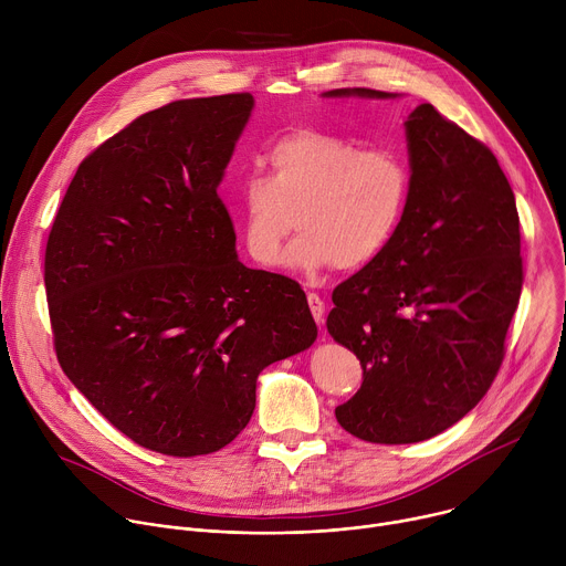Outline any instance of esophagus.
<instances>
[{
  "label": "esophagus",
  "instance_id": "34e87169",
  "mask_svg": "<svg viewBox=\"0 0 566 566\" xmlns=\"http://www.w3.org/2000/svg\"><path fill=\"white\" fill-rule=\"evenodd\" d=\"M306 300H308V308H311L315 322L317 325H322V322H325V302H322V297L317 293H308Z\"/></svg>",
  "mask_w": 566,
  "mask_h": 566
}]
</instances>
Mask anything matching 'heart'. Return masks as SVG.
<instances>
[{
    "instance_id": "1",
    "label": "heart",
    "mask_w": 566,
    "mask_h": 566,
    "mask_svg": "<svg viewBox=\"0 0 566 566\" xmlns=\"http://www.w3.org/2000/svg\"><path fill=\"white\" fill-rule=\"evenodd\" d=\"M269 175L239 186V223L249 255L275 266L291 230H302L286 264L319 273L356 271L391 244L406 217L410 170L391 149H358L347 138L297 129L266 154Z\"/></svg>"
}]
</instances>
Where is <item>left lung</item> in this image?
I'll list each match as a JSON object with an SVG mask.
<instances>
[{
  "instance_id": "obj_1",
  "label": "left lung",
  "mask_w": 566,
  "mask_h": 566,
  "mask_svg": "<svg viewBox=\"0 0 566 566\" xmlns=\"http://www.w3.org/2000/svg\"><path fill=\"white\" fill-rule=\"evenodd\" d=\"M325 96L396 98L365 87ZM406 134V217L382 255L334 289L327 317L363 367L336 419L387 446L437 437L483 398L524 282L515 195L495 154L428 103Z\"/></svg>"
}]
</instances>
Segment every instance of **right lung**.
Here are the masks:
<instances>
[{
	"label": "right lung",
	"mask_w": 566,
	"mask_h": 566,
	"mask_svg": "<svg viewBox=\"0 0 566 566\" xmlns=\"http://www.w3.org/2000/svg\"><path fill=\"white\" fill-rule=\"evenodd\" d=\"M251 94L147 112L80 164L44 286L69 380L134 443L210 454L244 430L258 376L317 338L300 284L237 260L217 195Z\"/></svg>",
	"instance_id": "add662e5"
}]
</instances>
